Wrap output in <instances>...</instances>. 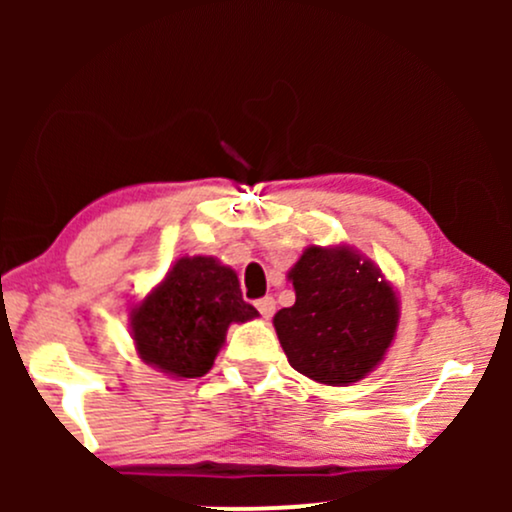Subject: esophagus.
I'll return each instance as SVG.
<instances>
[{"mask_svg": "<svg viewBox=\"0 0 512 512\" xmlns=\"http://www.w3.org/2000/svg\"><path fill=\"white\" fill-rule=\"evenodd\" d=\"M255 305H257V310H260V315L264 317V320H269V317H272L274 310H276V303H274L272 296L260 298V301H257Z\"/></svg>", "mask_w": 512, "mask_h": 512, "instance_id": "1", "label": "esophagus"}]
</instances>
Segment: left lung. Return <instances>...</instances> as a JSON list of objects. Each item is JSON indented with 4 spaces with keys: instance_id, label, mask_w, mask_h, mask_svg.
I'll use <instances>...</instances> for the list:
<instances>
[{
    "instance_id": "1",
    "label": "left lung",
    "mask_w": 512,
    "mask_h": 512,
    "mask_svg": "<svg viewBox=\"0 0 512 512\" xmlns=\"http://www.w3.org/2000/svg\"><path fill=\"white\" fill-rule=\"evenodd\" d=\"M289 281L296 303L274 315V330L298 373L339 387L378 368L395 339L399 298L373 262L349 245H310Z\"/></svg>"
}]
</instances>
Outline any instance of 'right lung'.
Wrapping results in <instances>:
<instances>
[{
	"mask_svg": "<svg viewBox=\"0 0 512 512\" xmlns=\"http://www.w3.org/2000/svg\"><path fill=\"white\" fill-rule=\"evenodd\" d=\"M257 310L243 301L238 274L216 257H180L166 279L129 313L144 363L173 378H202L214 366L228 325Z\"/></svg>",
	"mask_w": 512,
	"mask_h": 512,
	"instance_id": "add662e5",
	"label": "right lung"
}]
</instances>
